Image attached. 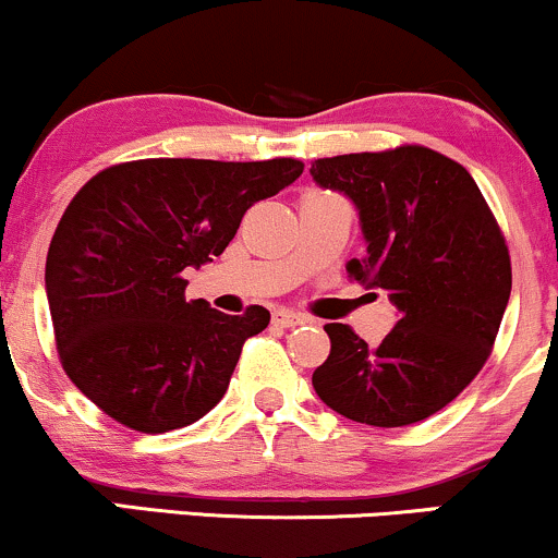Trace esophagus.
Segmentation results:
<instances>
[{"mask_svg": "<svg viewBox=\"0 0 558 558\" xmlns=\"http://www.w3.org/2000/svg\"><path fill=\"white\" fill-rule=\"evenodd\" d=\"M272 323H275V325H280V328H296V325L310 323V319L301 317V315H296V312L278 310V312H275V315H272Z\"/></svg>", "mask_w": 558, "mask_h": 558, "instance_id": "esophagus-1", "label": "esophagus"}]
</instances>
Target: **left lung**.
I'll list each match as a JSON object with an SVG mask.
<instances>
[{
	"mask_svg": "<svg viewBox=\"0 0 558 558\" xmlns=\"http://www.w3.org/2000/svg\"><path fill=\"white\" fill-rule=\"evenodd\" d=\"M319 189L360 215L367 254L351 280L386 291L393 330L380 345L330 323V354L312 375L332 412L401 427L440 412L480 373L509 304L511 265L501 230L462 165L425 146L315 159Z\"/></svg>",
	"mask_w": 558,
	"mask_h": 558,
	"instance_id": "8db88e82",
	"label": "left lung"
}]
</instances>
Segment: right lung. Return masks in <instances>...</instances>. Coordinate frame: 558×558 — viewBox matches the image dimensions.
I'll list each match as a JSON object with an SVG mask.
<instances>
[{"mask_svg": "<svg viewBox=\"0 0 558 558\" xmlns=\"http://www.w3.org/2000/svg\"><path fill=\"white\" fill-rule=\"evenodd\" d=\"M304 172L299 159H138L75 194L49 243L47 286L62 367L120 425L168 433L226 396L265 306L222 315L185 301V267L220 257L252 204Z\"/></svg>", "mask_w": 558, "mask_h": 558, "instance_id": "add662e5", "label": "right lung"}]
</instances>
